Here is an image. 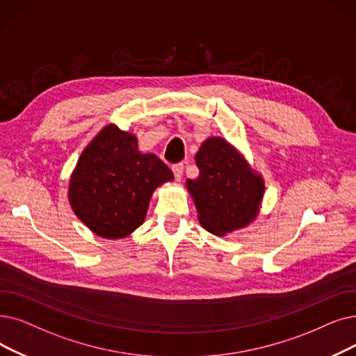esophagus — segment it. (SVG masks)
<instances>
[{
	"instance_id": "34e87169",
	"label": "esophagus",
	"mask_w": 356,
	"mask_h": 356,
	"mask_svg": "<svg viewBox=\"0 0 356 356\" xmlns=\"http://www.w3.org/2000/svg\"><path fill=\"white\" fill-rule=\"evenodd\" d=\"M183 167H184L183 164H175V165L172 167L173 173H175V177H176L177 181H180L181 177H183Z\"/></svg>"
}]
</instances>
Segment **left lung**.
I'll use <instances>...</instances> for the list:
<instances>
[{"label": "left lung", "instance_id": "8db88e82", "mask_svg": "<svg viewBox=\"0 0 356 356\" xmlns=\"http://www.w3.org/2000/svg\"><path fill=\"white\" fill-rule=\"evenodd\" d=\"M199 177L186 180L197 220L213 236L250 225L260 212L265 180L225 138L209 136L195 156Z\"/></svg>", "mask_w": 356, "mask_h": 356}]
</instances>
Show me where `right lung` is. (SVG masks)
<instances>
[{"label": "right lung", "instance_id": "obj_1", "mask_svg": "<svg viewBox=\"0 0 356 356\" xmlns=\"http://www.w3.org/2000/svg\"><path fill=\"white\" fill-rule=\"evenodd\" d=\"M175 176L157 156L138 149V138L106 125L72 170L68 200L91 233L107 240L125 238L144 224L151 196Z\"/></svg>", "mask_w": 356, "mask_h": 356}]
</instances>
